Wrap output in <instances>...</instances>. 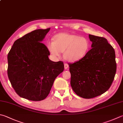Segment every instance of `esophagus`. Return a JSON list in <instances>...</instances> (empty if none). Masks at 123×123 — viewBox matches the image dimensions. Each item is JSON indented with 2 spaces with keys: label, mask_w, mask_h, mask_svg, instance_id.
<instances>
[{
  "label": "esophagus",
  "mask_w": 123,
  "mask_h": 123,
  "mask_svg": "<svg viewBox=\"0 0 123 123\" xmlns=\"http://www.w3.org/2000/svg\"><path fill=\"white\" fill-rule=\"evenodd\" d=\"M68 68V64L65 63L64 64V68L65 69H67Z\"/></svg>",
  "instance_id": "obj_1"
}]
</instances>
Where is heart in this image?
Masks as SVG:
<instances>
[{"instance_id": "b5f03b06", "label": "heart", "mask_w": 123, "mask_h": 123, "mask_svg": "<svg viewBox=\"0 0 123 123\" xmlns=\"http://www.w3.org/2000/svg\"><path fill=\"white\" fill-rule=\"evenodd\" d=\"M89 48L90 42L87 38L65 33L56 35L54 41H49L47 43V48L52 55L59 56L61 52H64V58L71 62L83 58Z\"/></svg>"}]
</instances>
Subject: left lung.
Returning a JSON list of instances; mask_svg holds the SVG:
<instances>
[{
    "instance_id": "obj_1",
    "label": "left lung",
    "mask_w": 123,
    "mask_h": 123,
    "mask_svg": "<svg viewBox=\"0 0 123 123\" xmlns=\"http://www.w3.org/2000/svg\"><path fill=\"white\" fill-rule=\"evenodd\" d=\"M92 49L79 61L68 64L71 86L77 95L92 98L109 89L116 72L114 49L106 38L89 35Z\"/></svg>"
}]
</instances>
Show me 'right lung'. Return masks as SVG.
I'll use <instances>...</instances> for the list:
<instances>
[{"label": "right lung", "instance_id": "right-lung-1", "mask_svg": "<svg viewBox=\"0 0 123 123\" xmlns=\"http://www.w3.org/2000/svg\"><path fill=\"white\" fill-rule=\"evenodd\" d=\"M50 28L36 29L18 39L7 55V74L18 96L34 101L45 99L55 79L64 69L63 62L49 59L47 47L41 42Z\"/></svg>", "mask_w": 123, "mask_h": 123}]
</instances>
